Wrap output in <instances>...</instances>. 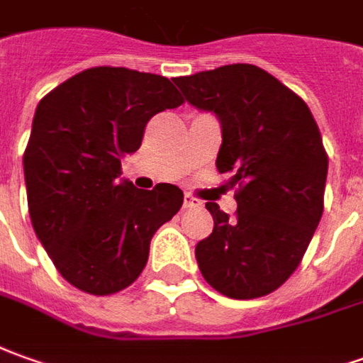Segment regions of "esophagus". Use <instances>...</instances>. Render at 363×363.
<instances>
[{"label": "esophagus", "mask_w": 363, "mask_h": 363, "mask_svg": "<svg viewBox=\"0 0 363 363\" xmlns=\"http://www.w3.org/2000/svg\"><path fill=\"white\" fill-rule=\"evenodd\" d=\"M203 203L199 201V199H196V197H191V196H186L184 197V207L186 209H197V207H201Z\"/></svg>", "instance_id": "esophagus-1"}]
</instances>
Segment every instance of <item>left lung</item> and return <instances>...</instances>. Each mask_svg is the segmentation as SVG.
I'll use <instances>...</instances> for the list:
<instances>
[{
  "instance_id": "1",
  "label": "left lung",
  "mask_w": 363,
  "mask_h": 363,
  "mask_svg": "<svg viewBox=\"0 0 363 363\" xmlns=\"http://www.w3.org/2000/svg\"><path fill=\"white\" fill-rule=\"evenodd\" d=\"M186 101L221 124L215 166L239 186L233 219L207 201L213 233L199 241V271L215 291L247 301L296 271L324 211L328 156L301 96L255 65H225L174 79Z\"/></svg>"
}]
</instances>
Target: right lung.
Returning <instances> with one entry per match:
<instances>
[{"mask_svg": "<svg viewBox=\"0 0 363 363\" xmlns=\"http://www.w3.org/2000/svg\"><path fill=\"white\" fill-rule=\"evenodd\" d=\"M184 102L169 79L94 67L37 104L23 154L35 235L79 291L104 296L130 286L148 262L150 241L184 203V191L138 189L120 160L142 144L148 120Z\"/></svg>", "mask_w": 363, "mask_h": 363, "instance_id": "add662e5", "label": "right lung"}]
</instances>
